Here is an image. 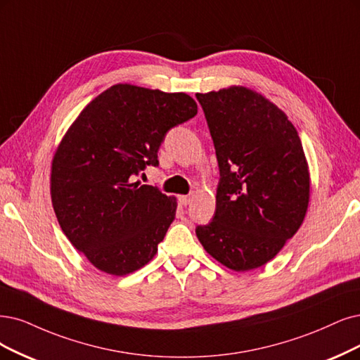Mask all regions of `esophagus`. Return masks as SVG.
<instances>
[{
	"label": "esophagus",
	"mask_w": 360,
	"mask_h": 360,
	"mask_svg": "<svg viewBox=\"0 0 360 360\" xmlns=\"http://www.w3.org/2000/svg\"><path fill=\"white\" fill-rule=\"evenodd\" d=\"M191 202H193V194L179 195V203H181L182 206H188Z\"/></svg>",
	"instance_id": "34e87169"
}]
</instances>
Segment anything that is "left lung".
<instances>
[{
  "label": "left lung",
  "instance_id": "8db88e82",
  "mask_svg": "<svg viewBox=\"0 0 360 360\" xmlns=\"http://www.w3.org/2000/svg\"><path fill=\"white\" fill-rule=\"evenodd\" d=\"M219 166L217 209L195 234L234 271L273 259L304 221L310 175L298 131L259 93L233 86L197 93Z\"/></svg>",
  "mask_w": 360,
  "mask_h": 360
}]
</instances>
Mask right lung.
Segmentation results:
<instances>
[{
    "label": "right lung",
    "instance_id": "obj_1",
    "mask_svg": "<svg viewBox=\"0 0 360 360\" xmlns=\"http://www.w3.org/2000/svg\"><path fill=\"white\" fill-rule=\"evenodd\" d=\"M195 114L187 93L115 84L66 131L51 163V203L65 236L98 270L126 276L157 254L176 198L134 181L158 166L166 133Z\"/></svg>",
    "mask_w": 360,
    "mask_h": 360
}]
</instances>
